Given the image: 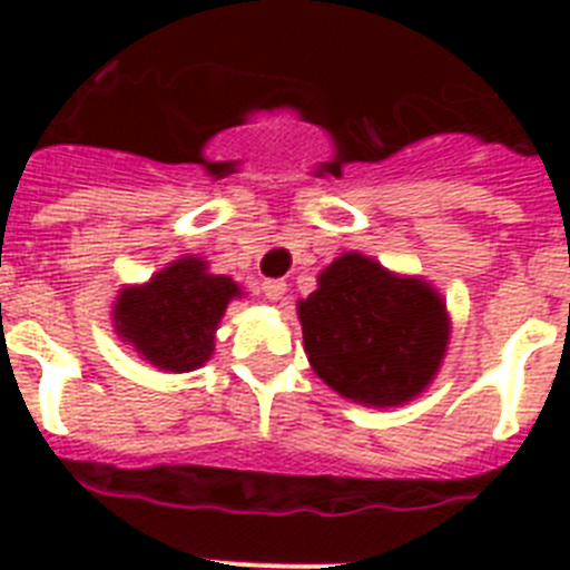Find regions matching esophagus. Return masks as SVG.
<instances>
[{"label":"esophagus","instance_id":"esophagus-1","mask_svg":"<svg viewBox=\"0 0 570 570\" xmlns=\"http://www.w3.org/2000/svg\"><path fill=\"white\" fill-rule=\"evenodd\" d=\"M285 291H288V285H285L282 279H265V282H262V294H265V299H271V302L285 299Z\"/></svg>","mask_w":570,"mask_h":570}]
</instances>
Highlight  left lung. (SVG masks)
Returning <instances> with one entry per match:
<instances>
[{
    "mask_svg": "<svg viewBox=\"0 0 570 570\" xmlns=\"http://www.w3.org/2000/svg\"><path fill=\"white\" fill-rule=\"evenodd\" d=\"M296 305L311 367L362 405L411 402L440 371L451 322L442 296L362 254H342Z\"/></svg>",
    "mask_w": 570,
    "mask_h": 570,
    "instance_id": "left-lung-1",
    "label": "left lung"
}]
</instances>
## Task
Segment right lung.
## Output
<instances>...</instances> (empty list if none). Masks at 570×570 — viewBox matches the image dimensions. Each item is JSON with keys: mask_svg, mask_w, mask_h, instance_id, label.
I'll return each instance as SVG.
<instances>
[{"mask_svg": "<svg viewBox=\"0 0 570 570\" xmlns=\"http://www.w3.org/2000/svg\"><path fill=\"white\" fill-rule=\"evenodd\" d=\"M239 294L230 276L210 274L199 256H183L145 285L119 291L116 334L154 367L185 374L210 360L216 325Z\"/></svg>", "mask_w": 570, "mask_h": 570, "instance_id": "right-lung-1", "label": "right lung"}]
</instances>
